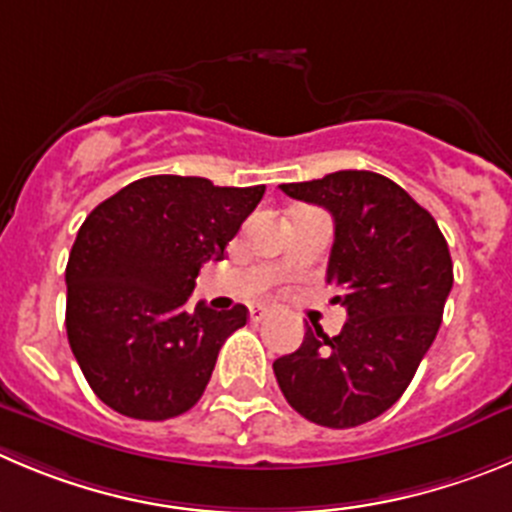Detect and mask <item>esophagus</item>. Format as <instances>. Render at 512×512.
<instances>
[{"instance_id":"1","label":"esophagus","mask_w":512,"mask_h":512,"mask_svg":"<svg viewBox=\"0 0 512 512\" xmlns=\"http://www.w3.org/2000/svg\"><path fill=\"white\" fill-rule=\"evenodd\" d=\"M269 314H271V307H264V304H259V307H251V320H253V322L266 320Z\"/></svg>"}]
</instances>
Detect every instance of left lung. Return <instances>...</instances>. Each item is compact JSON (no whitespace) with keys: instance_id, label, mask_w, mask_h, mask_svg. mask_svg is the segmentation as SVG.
Wrapping results in <instances>:
<instances>
[{"instance_id":"left-lung-1","label":"left lung","mask_w":512,"mask_h":512,"mask_svg":"<svg viewBox=\"0 0 512 512\" xmlns=\"http://www.w3.org/2000/svg\"><path fill=\"white\" fill-rule=\"evenodd\" d=\"M335 220L327 284L348 309L340 335L309 327L299 350L274 360L297 414L330 429L381 416L409 388L442 325L452 256L437 220L378 172L340 170L279 185Z\"/></svg>"}]
</instances>
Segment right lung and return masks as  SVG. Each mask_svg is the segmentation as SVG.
Here are the masks:
<instances>
[{"label": "right lung", "instance_id": "obj_1", "mask_svg": "<svg viewBox=\"0 0 512 512\" xmlns=\"http://www.w3.org/2000/svg\"><path fill=\"white\" fill-rule=\"evenodd\" d=\"M264 190L154 175L121 187L83 220L65 266V330L88 386L109 409L164 421L200 401L248 309H190L187 299L205 261L223 259Z\"/></svg>", "mask_w": 512, "mask_h": 512}]
</instances>
